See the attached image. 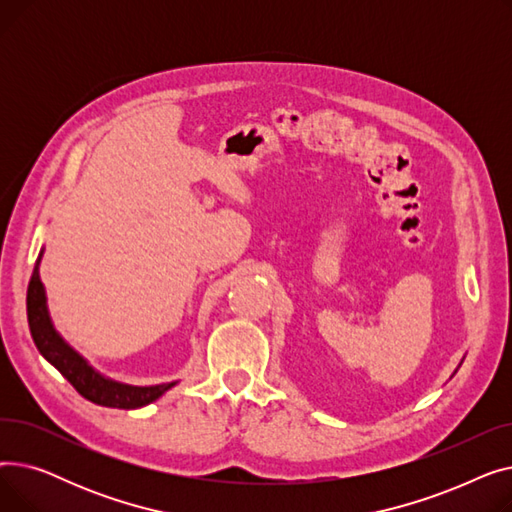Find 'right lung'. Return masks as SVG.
<instances>
[{
	"instance_id": "add662e5",
	"label": "right lung",
	"mask_w": 512,
	"mask_h": 512,
	"mask_svg": "<svg viewBox=\"0 0 512 512\" xmlns=\"http://www.w3.org/2000/svg\"><path fill=\"white\" fill-rule=\"evenodd\" d=\"M26 315H29L31 336L39 348V353L64 375L80 396H85L87 400L95 402V405L114 409H139L176 386V382L145 388L126 386L105 380L95 369H91L87 361L76 355L51 326L45 307L43 284L39 280V259L35 263L29 290H26Z\"/></svg>"
}]
</instances>
